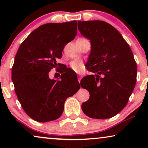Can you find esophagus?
Listing matches in <instances>:
<instances>
[{
    "label": "esophagus",
    "instance_id": "34e87169",
    "mask_svg": "<svg viewBox=\"0 0 148 148\" xmlns=\"http://www.w3.org/2000/svg\"><path fill=\"white\" fill-rule=\"evenodd\" d=\"M82 77L81 76V75H78V82L80 83V82H81V79H82Z\"/></svg>",
    "mask_w": 148,
    "mask_h": 148
}]
</instances>
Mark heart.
Here are the masks:
<instances>
[{"mask_svg":"<svg viewBox=\"0 0 148 148\" xmlns=\"http://www.w3.org/2000/svg\"><path fill=\"white\" fill-rule=\"evenodd\" d=\"M71 67L72 68V69H73L77 72H81L83 70L82 64L77 62H72L71 63Z\"/></svg>","mask_w":148,"mask_h":148,"instance_id":"b5f03b06","label":"heart"}]
</instances>
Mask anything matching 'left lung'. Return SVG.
I'll return each mask as SVG.
<instances>
[{
	"mask_svg": "<svg viewBox=\"0 0 148 148\" xmlns=\"http://www.w3.org/2000/svg\"><path fill=\"white\" fill-rule=\"evenodd\" d=\"M77 25L83 36L90 40L86 66L94 73L81 80V86L90 93L82 110L92 119L111 118L125 108L136 84L133 52L118 30L106 22L78 21Z\"/></svg>",
	"mask_w": 148,
	"mask_h": 148,
	"instance_id": "8db88e82",
	"label": "left lung"
}]
</instances>
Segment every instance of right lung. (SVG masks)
Segmentation results:
<instances>
[{"label": "right lung", "instance_id": "add662e5", "mask_svg": "<svg viewBox=\"0 0 148 148\" xmlns=\"http://www.w3.org/2000/svg\"><path fill=\"white\" fill-rule=\"evenodd\" d=\"M77 32L76 21L44 24L34 30L18 49L12 81L22 108L34 121L45 123L59 118L66 98L79 90L77 75H71L69 68L62 69L60 80L48 76Z\"/></svg>", "mask_w": 148, "mask_h": 148}]
</instances>
